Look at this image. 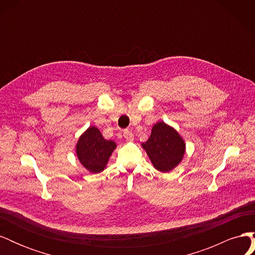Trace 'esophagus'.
Listing matches in <instances>:
<instances>
[{"instance_id": "34e87169", "label": "esophagus", "mask_w": 255, "mask_h": 255, "mask_svg": "<svg viewBox=\"0 0 255 255\" xmlns=\"http://www.w3.org/2000/svg\"><path fill=\"white\" fill-rule=\"evenodd\" d=\"M123 137L126 138L127 141H132L134 139V135L132 132H129V130H125V132H123Z\"/></svg>"}]
</instances>
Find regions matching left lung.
<instances>
[{
  "mask_svg": "<svg viewBox=\"0 0 255 255\" xmlns=\"http://www.w3.org/2000/svg\"><path fill=\"white\" fill-rule=\"evenodd\" d=\"M153 167L160 172H169L179 165L186 151V144L177 130L164 121L153 126L149 139L141 143Z\"/></svg>",
  "mask_w": 255,
  "mask_h": 255,
  "instance_id": "1",
  "label": "left lung"
}]
</instances>
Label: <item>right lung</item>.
<instances>
[{"label": "right lung", "mask_w": 255, "mask_h": 255, "mask_svg": "<svg viewBox=\"0 0 255 255\" xmlns=\"http://www.w3.org/2000/svg\"><path fill=\"white\" fill-rule=\"evenodd\" d=\"M117 144L106 140L97 127H89L80 136L75 145V153L80 163L90 173L103 171Z\"/></svg>", "instance_id": "1"}]
</instances>
